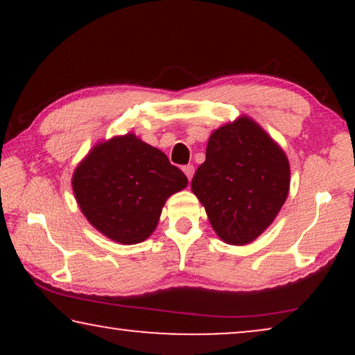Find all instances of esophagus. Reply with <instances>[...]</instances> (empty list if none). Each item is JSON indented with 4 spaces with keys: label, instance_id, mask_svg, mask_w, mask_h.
I'll return each mask as SVG.
<instances>
[{
    "label": "esophagus",
    "instance_id": "34e87169",
    "mask_svg": "<svg viewBox=\"0 0 355 355\" xmlns=\"http://www.w3.org/2000/svg\"><path fill=\"white\" fill-rule=\"evenodd\" d=\"M182 171H184V174H186V176H187L189 181H191L192 176H193V166H192V164H187V166H184Z\"/></svg>",
    "mask_w": 355,
    "mask_h": 355
}]
</instances>
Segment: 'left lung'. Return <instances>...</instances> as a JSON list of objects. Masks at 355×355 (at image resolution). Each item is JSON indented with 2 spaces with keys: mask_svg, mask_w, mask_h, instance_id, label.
<instances>
[{
  "mask_svg": "<svg viewBox=\"0 0 355 355\" xmlns=\"http://www.w3.org/2000/svg\"><path fill=\"white\" fill-rule=\"evenodd\" d=\"M289 179L283 148L254 119L241 116L210 135L191 187L218 237L244 245L273 223L288 197Z\"/></svg>",
  "mask_w": 355,
  "mask_h": 355,
  "instance_id": "left-lung-1",
  "label": "left lung"
}]
</instances>
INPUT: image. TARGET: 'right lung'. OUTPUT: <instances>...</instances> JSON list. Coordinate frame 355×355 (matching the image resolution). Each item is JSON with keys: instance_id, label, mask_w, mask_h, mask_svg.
I'll return each instance as SVG.
<instances>
[{"instance_id": "add662e5", "label": "right lung", "mask_w": 355, "mask_h": 355, "mask_svg": "<svg viewBox=\"0 0 355 355\" xmlns=\"http://www.w3.org/2000/svg\"><path fill=\"white\" fill-rule=\"evenodd\" d=\"M186 186V174L134 134L96 144L72 176L76 200L90 225L125 245L147 239L168 197Z\"/></svg>"}]
</instances>
